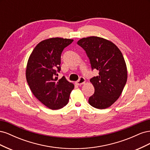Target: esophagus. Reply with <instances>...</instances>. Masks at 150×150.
Wrapping results in <instances>:
<instances>
[{
	"mask_svg": "<svg viewBox=\"0 0 150 150\" xmlns=\"http://www.w3.org/2000/svg\"><path fill=\"white\" fill-rule=\"evenodd\" d=\"M85 81H86V80H85L84 77H80L79 80L76 82V84H78V85H79H79H82V84H83L85 83Z\"/></svg>",
	"mask_w": 150,
	"mask_h": 150,
	"instance_id": "esophagus-1",
	"label": "esophagus"
}]
</instances>
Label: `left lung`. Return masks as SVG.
I'll list each match as a JSON object with an SVG mask.
<instances>
[{
	"instance_id": "1",
	"label": "left lung",
	"mask_w": 150,
	"mask_h": 150,
	"mask_svg": "<svg viewBox=\"0 0 150 150\" xmlns=\"http://www.w3.org/2000/svg\"><path fill=\"white\" fill-rule=\"evenodd\" d=\"M78 44L89 58L92 70L99 71L90 79L94 93L89 98L91 106L97 109L111 106L124 89L127 81V68L123 56L115 44L101 38L80 39Z\"/></svg>"
}]
</instances>
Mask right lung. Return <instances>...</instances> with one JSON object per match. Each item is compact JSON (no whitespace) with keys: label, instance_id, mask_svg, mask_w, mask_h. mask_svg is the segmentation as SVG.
I'll return each mask as SVG.
<instances>
[{"label":"right lung","instance_id":"add662e5","mask_svg":"<svg viewBox=\"0 0 150 150\" xmlns=\"http://www.w3.org/2000/svg\"><path fill=\"white\" fill-rule=\"evenodd\" d=\"M73 40L59 38L42 40L34 49L28 62L26 79L31 91L39 101L51 110L68 103L74 86L64 76L58 80L63 50Z\"/></svg>","mask_w":150,"mask_h":150}]
</instances>
